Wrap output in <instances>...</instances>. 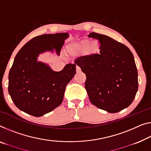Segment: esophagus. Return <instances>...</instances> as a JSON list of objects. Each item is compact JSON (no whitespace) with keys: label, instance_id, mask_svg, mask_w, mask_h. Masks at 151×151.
Returning <instances> with one entry per match:
<instances>
[{"label":"esophagus","instance_id":"esophagus-1","mask_svg":"<svg viewBox=\"0 0 151 151\" xmlns=\"http://www.w3.org/2000/svg\"><path fill=\"white\" fill-rule=\"evenodd\" d=\"M76 73H79V72H81V68H80L79 66H76Z\"/></svg>","mask_w":151,"mask_h":151}]
</instances>
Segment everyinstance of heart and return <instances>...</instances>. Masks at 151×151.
<instances>
[{
  "mask_svg": "<svg viewBox=\"0 0 151 151\" xmlns=\"http://www.w3.org/2000/svg\"><path fill=\"white\" fill-rule=\"evenodd\" d=\"M67 51L70 54L73 55H79L85 52L87 55H92L99 53L100 45L96 41L91 42L89 40L87 39L81 40L70 44L67 47Z\"/></svg>",
  "mask_w": 151,
  "mask_h": 151,
  "instance_id": "obj_1",
  "label": "heart"
}]
</instances>
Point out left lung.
<instances>
[{"mask_svg": "<svg viewBox=\"0 0 151 151\" xmlns=\"http://www.w3.org/2000/svg\"><path fill=\"white\" fill-rule=\"evenodd\" d=\"M88 37L98 40L100 53L81 56L75 63L86 75L85 87L90 102L111 113L122 111L132 104L138 88L133 54L108 36L91 32Z\"/></svg>", "mask_w": 151, "mask_h": 151, "instance_id": "left-lung-1", "label": "left lung"}]
</instances>
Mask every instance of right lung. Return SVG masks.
Segmentation results:
<instances>
[{
    "label": "right lung",
    "instance_id": "obj_1",
    "mask_svg": "<svg viewBox=\"0 0 151 151\" xmlns=\"http://www.w3.org/2000/svg\"><path fill=\"white\" fill-rule=\"evenodd\" d=\"M68 34L56 33L34 37L15 56L9 74V93L15 105L34 116H41L62 104L66 87L76 74V65L52 70L38 62L40 53L55 49L60 55Z\"/></svg>",
    "mask_w": 151,
    "mask_h": 151
}]
</instances>
